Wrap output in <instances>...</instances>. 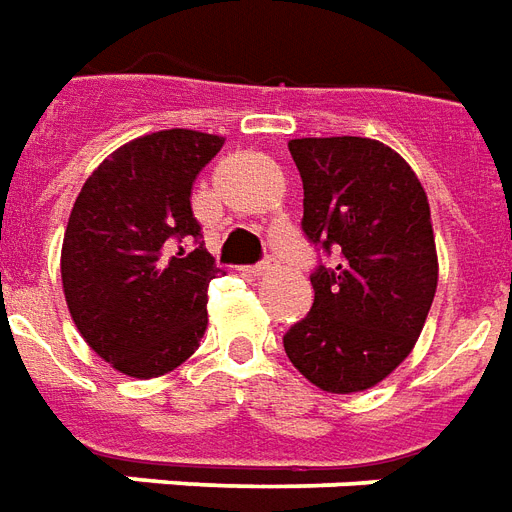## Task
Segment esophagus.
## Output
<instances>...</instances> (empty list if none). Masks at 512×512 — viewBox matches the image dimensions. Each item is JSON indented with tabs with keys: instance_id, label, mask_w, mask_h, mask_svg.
I'll use <instances>...</instances> for the list:
<instances>
[{
	"instance_id": "obj_1",
	"label": "esophagus",
	"mask_w": 512,
	"mask_h": 512,
	"mask_svg": "<svg viewBox=\"0 0 512 512\" xmlns=\"http://www.w3.org/2000/svg\"><path fill=\"white\" fill-rule=\"evenodd\" d=\"M276 263L274 260H263V263H257V266L249 268V274L252 276H266V274H274Z\"/></svg>"
}]
</instances>
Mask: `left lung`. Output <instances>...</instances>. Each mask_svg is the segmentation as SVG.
I'll use <instances>...</instances> for the list:
<instances>
[{"mask_svg":"<svg viewBox=\"0 0 512 512\" xmlns=\"http://www.w3.org/2000/svg\"><path fill=\"white\" fill-rule=\"evenodd\" d=\"M287 149L304 181L301 227L336 266L312 274V312L285 333V352L323 391H366L410 355L437 293L429 198L380 140L295 138Z\"/></svg>","mask_w":512,"mask_h":512,"instance_id":"8db88e82","label":"left lung"}]
</instances>
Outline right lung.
<instances>
[{
  "label": "right lung",
  "instance_id": "right-lung-1",
  "mask_svg": "<svg viewBox=\"0 0 512 512\" xmlns=\"http://www.w3.org/2000/svg\"><path fill=\"white\" fill-rule=\"evenodd\" d=\"M222 143L151 132L102 160L75 198L62 244L67 309L86 344L127 377L173 372L206 333L208 282L222 271L198 241L189 195ZM187 240L199 246L187 250Z\"/></svg>",
  "mask_w": 512,
  "mask_h": 512
}]
</instances>
